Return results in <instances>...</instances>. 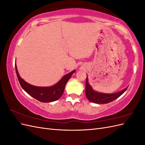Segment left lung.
Masks as SVG:
<instances>
[{"label": "left lung", "mask_w": 145, "mask_h": 145, "mask_svg": "<svg viewBox=\"0 0 145 145\" xmlns=\"http://www.w3.org/2000/svg\"><path fill=\"white\" fill-rule=\"evenodd\" d=\"M128 88L123 89L121 91L114 94H105L97 93L94 91L92 87L88 82V78L86 80V86H85V93L86 96L90 102L98 104H106L117 99L121 95L123 94Z\"/></svg>", "instance_id": "1"}]
</instances>
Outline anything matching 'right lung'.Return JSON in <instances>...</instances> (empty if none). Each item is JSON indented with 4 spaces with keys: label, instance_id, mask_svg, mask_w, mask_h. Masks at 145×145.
Returning <instances> with one entry per match:
<instances>
[{
    "label": "right lung",
    "instance_id": "obj_1",
    "mask_svg": "<svg viewBox=\"0 0 145 145\" xmlns=\"http://www.w3.org/2000/svg\"><path fill=\"white\" fill-rule=\"evenodd\" d=\"M16 74L20 85L27 93L33 97L41 102H51L58 100L62 95L65 87L67 82L71 78L72 74L75 72L74 70L72 72L64 76L57 83L50 87H38L29 84L22 78L17 69L16 64L15 65Z\"/></svg>",
    "mask_w": 145,
    "mask_h": 145
}]
</instances>
